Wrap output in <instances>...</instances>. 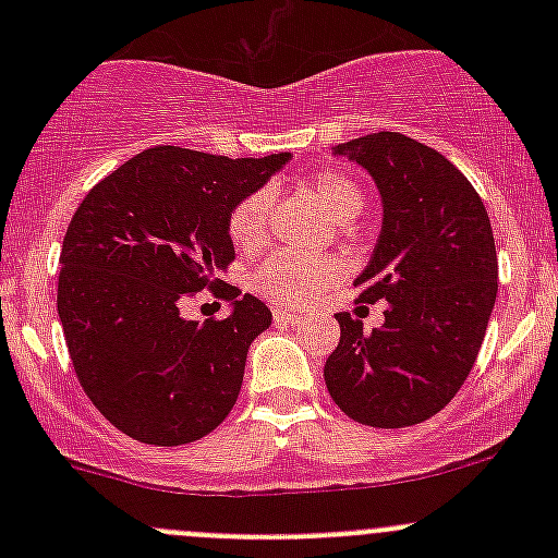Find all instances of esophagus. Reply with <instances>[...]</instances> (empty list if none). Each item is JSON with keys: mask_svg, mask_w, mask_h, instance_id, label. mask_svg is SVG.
<instances>
[{"mask_svg": "<svg viewBox=\"0 0 558 558\" xmlns=\"http://www.w3.org/2000/svg\"><path fill=\"white\" fill-rule=\"evenodd\" d=\"M272 318L278 320V324H300L302 313L300 311H289V307H275Z\"/></svg>", "mask_w": 558, "mask_h": 558, "instance_id": "1", "label": "esophagus"}]
</instances>
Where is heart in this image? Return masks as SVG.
Listing matches in <instances>:
<instances>
[{
    "mask_svg": "<svg viewBox=\"0 0 558 558\" xmlns=\"http://www.w3.org/2000/svg\"><path fill=\"white\" fill-rule=\"evenodd\" d=\"M311 191L340 221H351L364 207V194L345 172H318L311 180ZM269 210H272V196L264 189L240 199L229 213V234H232L234 245L243 251H258L267 243ZM340 275V258L329 256V253L315 256V253L280 251L253 272V289L275 305H305L318 296V291L335 283Z\"/></svg>",
    "mask_w": 558,
    "mask_h": 558,
    "instance_id": "heart-1",
    "label": "heart"
}]
</instances>
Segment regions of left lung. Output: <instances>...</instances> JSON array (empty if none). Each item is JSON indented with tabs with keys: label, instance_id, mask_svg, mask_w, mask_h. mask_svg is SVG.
I'll return each mask as SVG.
<instances>
[{
	"label": "left lung",
	"instance_id": "left-lung-1",
	"mask_svg": "<svg viewBox=\"0 0 558 558\" xmlns=\"http://www.w3.org/2000/svg\"><path fill=\"white\" fill-rule=\"evenodd\" d=\"M373 174L384 229L359 300H386L380 329L337 313L340 342L324 364L348 418L402 429L440 413L464 386L497 300V247L483 199L440 150L399 132L340 143Z\"/></svg>",
	"mask_w": 558,
	"mask_h": 558
}]
</instances>
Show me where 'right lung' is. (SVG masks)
I'll use <instances>...</instances> for the list:
<instances>
[{"mask_svg":"<svg viewBox=\"0 0 558 558\" xmlns=\"http://www.w3.org/2000/svg\"><path fill=\"white\" fill-rule=\"evenodd\" d=\"M289 159L159 145L99 180L72 216L56 294L66 351L94 408L132 440L185 446L238 402L247 345L272 313L216 278L234 262L229 213ZM205 288L233 313L185 322L179 305Z\"/></svg>","mask_w":558,"mask_h":558,"instance_id":"add662e5","label":"right lung"}]
</instances>
